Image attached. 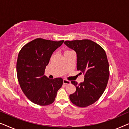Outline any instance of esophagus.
I'll list each match as a JSON object with an SVG mask.
<instances>
[{
	"label": "esophagus",
	"instance_id": "34e87169",
	"mask_svg": "<svg viewBox=\"0 0 129 129\" xmlns=\"http://www.w3.org/2000/svg\"><path fill=\"white\" fill-rule=\"evenodd\" d=\"M63 84H70V81L65 80V79H64V80H63Z\"/></svg>",
	"mask_w": 129,
	"mask_h": 129
}]
</instances>
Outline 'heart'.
<instances>
[{
	"mask_svg": "<svg viewBox=\"0 0 129 129\" xmlns=\"http://www.w3.org/2000/svg\"><path fill=\"white\" fill-rule=\"evenodd\" d=\"M70 52H72V51H70V50H66L64 52V54L68 53H70Z\"/></svg>",
	"mask_w": 129,
	"mask_h": 129,
	"instance_id": "b5f03b06",
	"label": "heart"
}]
</instances>
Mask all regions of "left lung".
I'll use <instances>...</instances> for the list:
<instances>
[{
    "mask_svg": "<svg viewBox=\"0 0 129 129\" xmlns=\"http://www.w3.org/2000/svg\"><path fill=\"white\" fill-rule=\"evenodd\" d=\"M64 44L77 54V70L84 74V82L72 81L76 91L70 101L78 107H85L99 100L105 90L109 77V64L104 49L89 39L67 40Z\"/></svg>",
    "mask_w": 129,
    "mask_h": 129,
    "instance_id": "8db88e82",
    "label": "left lung"
}]
</instances>
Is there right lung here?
Instances as JSON below:
<instances>
[{"label": "right lung", "mask_w": 129, "mask_h": 129, "mask_svg": "<svg viewBox=\"0 0 129 129\" xmlns=\"http://www.w3.org/2000/svg\"><path fill=\"white\" fill-rule=\"evenodd\" d=\"M64 40L52 41L38 38L24 46L19 53L16 63L17 79L23 92L36 105L53 103L63 79H50L44 75L51 56Z\"/></svg>", "instance_id": "add662e5"}]
</instances>
